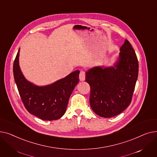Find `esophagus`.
Wrapping results in <instances>:
<instances>
[{
  "instance_id": "1",
  "label": "esophagus",
  "mask_w": 157,
  "mask_h": 157,
  "mask_svg": "<svg viewBox=\"0 0 157 157\" xmlns=\"http://www.w3.org/2000/svg\"><path fill=\"white\" fill-rule=\"evenodd\" d=\"M79 78L80 81H84L86 78V73L84 71L81 70L79 74Z\"/></svg>"
}]
</instances>
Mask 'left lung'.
I'll use <instances>...</instances> for the list:
<instances>
[{"mask_svg":"<svg viewBox=\"0 0 157 157\" xmlns=\"http://www.w3.org/2000/svg\"><path fill=\"white\" fill-rule=\"evenodd\" d=\"M120 51L114 67H96L86 73V81L90 87V107L101 117L117 116L131 103L139 64L136 52L127 39Z\"/></svg>","mask_w":157,"mask_h":157,"instance_id":"1","label":"left lung"}]
</instances>
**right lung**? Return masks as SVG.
<instances>
[{
  "label": "right lung",
  "instance_id": "add662e5",
  "mask_svg": "<svg viewBox=\"0 0 157 157\" xmlns=\"http://www.w3.org/2000/svg\"><path fill=\"white\" fill-rule=\"evenodd\" d=\"M20 49L13 64V73L22 102L30 113L43 121L60 118L66 112L68 100L79 82V70L52 84L37 86L28 81L19 66Z\"/></svg>",
  "mask_w": 157,
  "mask_h": 157
}]
</instances>
